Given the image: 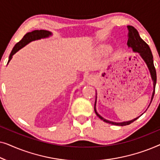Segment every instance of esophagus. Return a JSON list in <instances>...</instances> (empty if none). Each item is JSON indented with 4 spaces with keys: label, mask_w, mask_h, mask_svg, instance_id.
<instances>
[{
    "label": "esophagus",
    "mask_w": 160,
    "mask_h": 160,
    "mask_svg": "<svg viewBox=\"0 0 160 160\" xmlns=\"http://www.w3.org/2000/svg\"><path fill=\"white\" fill-rule=\"evenodd\" d=\"M95 78H94V76H89L87 78V82H88L89 84H93V83L95 82Z\"/></svg>",
    "instance_id": "34e87169"
}]
</instances>
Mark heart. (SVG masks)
<instances>
[{
    "label": "heart",
    "instance_id": "heart-1",
    "mask_svg": "<svg viewBox=\"0 0 160 160\" xmlns=\"http://www.w3.org/2000/svg\"><path fill=\"white\" fill-rule=\"evenodd\" d=\"M100 50L102 54H108L111 50V47L108 45H102L100 47Z\"/></svg>",
    "mask_w": 160,
    "mask_h": 160
}]
</instances>
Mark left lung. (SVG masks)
<instances>
[{
	"label": "left lung",
	"mask_w": 160,
	"mask_h": 160,
	"mask_svg": "<svg viewBox=\"0 0 160 160\" xmlns=\"http://www.w3.org/2000/svg\"><path fill=\"white\" fill-rule=\"evenodd\" d=\"M128 47L131 48L133 52H138V53L140 54V55H141L142 59H143L144 62H146V64L147 65L148 68L149 70L151 76H152V78L153 81V85H154V90H153L152 99H151V102H150V104H151V102H152L153 98H154V95L155 87H156V83H157V73H156V69H155V67L154 65V60H153V55H152V51H151L150 48L148 47L147 43H146L145 41L141 38V36H139L138 32V30L135 29L134 27L128 25ZM96 98H97V97H96ZM95 106H96V100L95 102V111L96 113V115H97L98 117H99L100 119H102L103 122L108 124H113V125H119V126L128 125V124L132 123L133 122L138 119V118L143 114V113H142L140 117L135 118V119L132 120H130V121L123 122H113L108 121V120L104 119V118L102 117L100 114H98L97 111H96ZM149 106H148V107H149Z\"/></svg>",
	"instance_id": "obj_1"
}]
</instances>
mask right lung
<instances>
[{"label":"right lung","instance_id":"obj_1","mask_svg":"<svg viewBox=\"0 0 160 160\" xmlns=\"http://www.w3.org/2000/svg\"><path fill=\"white\" fill-rule=\"evenodd\" d=\"M52 32L48 31V30H33V31L28 32L26 33L22 40L20 41H19L18 43H17L16 45L14 46V48H13L12 52H11L9 58H8V63L9 62V61L12 60V56L14 54L19 51V49H21L22 48L25 47V45H27L28 43H29L30 42H31L32 41H36V40H38V39L41 38H48L50 36H52Z\"/></svg>","mask_w":160,"mask_h":160}]
</instances>
